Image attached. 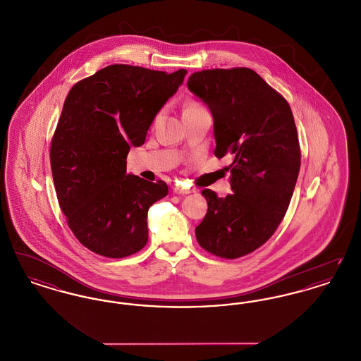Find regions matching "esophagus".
<instances>
[{
  "label": "esophagus",
  "mask_w": 361,
  "mask_h": 361,
  "mask_svg": "<svg viewBox=\"0 0 361 361\" xmlns=\"http://www.w3.org/2000/svg\"><path fill=\"white\" fill-rule=\"evenodd\" d=\"M173 192L177 193V195H188L192 190L188 188H184V187H180V185H176V187L173 188Z\"/></svg>",
  "instance_id": "esophagus-1"
}]
</instances>
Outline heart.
<instances>
[{
  "label": "heart",
  "mask_w": 361,
  "mask_h": 361,
  "mask_svg": "<svg viewBox=\"0 0 361 361\" xmlns=\"http://www.w3.org/2000/svg\"><path fill=\"white\" fill-rule=\"evenodd\" d=\"M195 108H200V105L199 104H188L187 106H185V109H184V112H187V111H190V109H195Z\"/></svg>",
  "instance_id": "heart-1"
}]
</instances>
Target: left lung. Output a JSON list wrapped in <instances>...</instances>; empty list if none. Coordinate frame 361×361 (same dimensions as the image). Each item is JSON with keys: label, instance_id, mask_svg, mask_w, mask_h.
<instances>
[{"label": "left lung", "instance_id": "8db88e82", "mask_svg": "<svg viewBox=\"0 0 361 361\" xmlns=\"http://www.w3.org/2000/svg\"><path fill=\"white\" fill-rule=\"evenodd\" d=\"M188 89L214 118L215 155H233V193L203 189L208 209L196 227L199 245L218 257L240 258L269 240L283 221L300 169L290 104L247 68L196 71Z\"/></svg>", "mask_w": 361, "mask_h": 361}]
</instances>
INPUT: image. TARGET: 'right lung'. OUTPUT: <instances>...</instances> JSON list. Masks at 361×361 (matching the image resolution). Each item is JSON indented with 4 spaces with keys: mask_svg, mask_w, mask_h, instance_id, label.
<instances>
[{
    "mask_svg": "<svg viewBox=\"0 0 361 361\" xmlns=\"http://www.w3.org/2000/svg\"><path fill=\"white\" fill-rule=\"evenodd\" d=\"M185 74L111 65L70 89L50 162L59 207L89 250L123 258L147 243V211L168 195V185L127 174L126 158L131 146L145 143Z\"/></svg>",
    "mask_w": 361,
    "mask_h": 361,
    "instance_id": "right-lung-1",
    "label": "right lung"
}]
</instances>
